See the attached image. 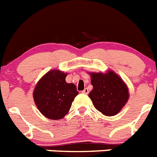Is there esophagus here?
Listing matches in <instances>:
<instances>
[{
	"instance_id": "esophagus-1",
	"label": "esophagus",
	"mask_w": 157,
	"mask_h": 157,
	"mask_svg": "<svg viewBox=\"0 0 157 157\" xmlns=\"http://www.w3.org/2000/svg\"><path fill=\"white\" fill-rule=\"evenodd\" d=\"M82 93L85 94H87L89 93V90H88L87 88H85V89H84L83 90H82Z\"/></svg>"
}]
</instances>
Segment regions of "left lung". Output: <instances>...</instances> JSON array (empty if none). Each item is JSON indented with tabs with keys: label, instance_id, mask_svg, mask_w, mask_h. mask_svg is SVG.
<instances>
[{
	"label": "left lung",
	"instance_id": "left-lung-1",
	"mask_svg": "<svg viewBox=\"0 0 157 157\" xmlns=\"http://www.w3.org/2000/svg\"><path fill=\"white\" fill-rule=\"evenodd\" d=\"M89 74L93 86L89 97L95 108L105 116L118 113L128 99L126 84L112 71L105 74Z\"/></svg>",
	"mask_w": 157,
	"mask_h": 157
}]
</instances>
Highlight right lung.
<instances>
[{"label":"right lung","instance_id":"obj_1","mask_svg":"<svg viewBox=\"0 0 157 157\" xmlns=\"http://www.w3.org/2000/svg\"><path fill=\"white\" fill-rule=\"evenodd\" d=\"M66 76L67 73L52 70L40 78L35 87V103L40 113L48 118H63L78 94L75 85L66 82Z\"/></svg>","mask_w":157,"mask_h":157}]
</instances>
